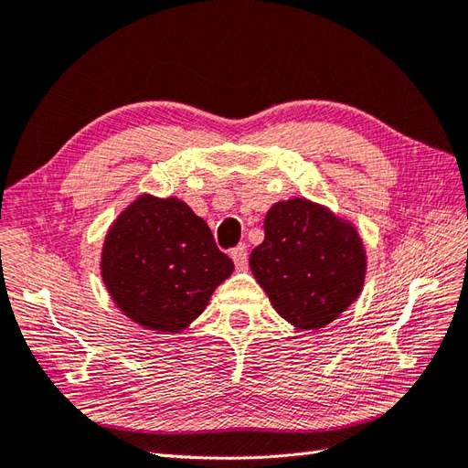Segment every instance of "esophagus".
Listing matches in <instances>:
<instances>
[{
    "label": "esophagus",
    "mask_w": 468,
    "mask_h": 468,
    "mask_svg": "<svg viewBox=\"0 0 468 468\" xmlns=\"http://www.w3.org/2000/svg\"><path fill=\"white\" fill-rule=\"evenodd\" d=\"M230 256H232V261H234V264H236V268L244 270V268L248 266V250H246V244H240V246L232 248Z\"/></svg>",
    "instance_id": "esophagus-1"
}]
</instances>
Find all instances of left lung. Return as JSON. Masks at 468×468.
Returning a JSON list of instances; mask_svg holds the SVG:
<instances>
[{
    "mask_svg": "<svg viewBox=\"0 0 468 468\" xmlns=\"http://www.w3.org/2000/svg\"><path fill=\"white\" fill-rule=\"evenodd\" d=\"M250 268L280 316L314 330L355 303L367 258L355 228L300 198L270 207Z\"/></svg>",
    "mask_w": 468,
    "mask_h": 468,
    "instance_id": "left-lung-1",
    "label": "left lung"
}]
</instances>
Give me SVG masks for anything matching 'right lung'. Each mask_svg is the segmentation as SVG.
Segmentation results:
<instances>
[{
    "label": "right lung",
    "instance_id": "obj_1",
    "mask_svg": "<svg viewBox=\"0 0 468 468\" xmlns=\"http://www.w3.org/2000/svg\"><path fill=\"white\" fill-rule=\"evenodd\" d=\"M232 270L207 224L176 198H138L112 226L101 254L113 303L160 332H178L200 316Z\"/></svg>",
    "mask_w": 468,
    "mask_h": 468
}]
</instances>
